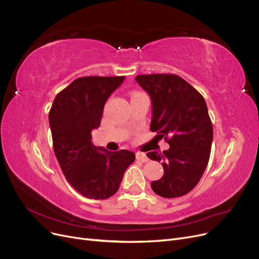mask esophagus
Masks as SVG:
<instances>
[{
    "label": "esophagus",
    "instance_id": "obj_1",
    "mask_svg": "<svg viewBox=\"0 0 259 259\" xmlns=\"http://www.w3.org/2000/svg\"><path fill=\"white\" fill-rule=\"evenodd\" d=\"M137 160H139V161H141L143 163L149 161L147 155H146L144 152H137Z\"/></svg>",
    "mask_w": 259,
    "mask_h": 259
}]
</instances>
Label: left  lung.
Here are the masks:
<instances>
[{
    "instance_id": "8db88e82",
    "label": "left lung",
    "mask_w": 259,
    "mask_h": 259,
    "mask_svg": "<svg viewBox=\"0 0 259 259\" xmlns=\"http://www.w3.org/2000/svg\"><path fill=\"white\" fill-rule=\"evenodd\" d=\"M136 80L151 98L150 130L170 146L163 153H147L164 168L151 188L164 198L184 196L198 184L209 160L212 125L205 100L175 74L139 75Z\"/></svg>"
}]
</instances>
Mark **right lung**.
I'll list each match as a JSON object with an SVG mask.
<instances>
[{
    "mask_svg": "<svg viewBox=\"0 0 259 259\" xmlns=\"http://www.w3.org/2000/svg\"><path fill=\"white\" fill-rule=\"evenodd\" d=\"M125 76H89L75 79L55 97L49 113L55 155L78 193L89 199L113 196L123 174L136 160L129 150L111 152L92 143L109 96Z\"/></svg>",
    "mask_w": 259,
    "mask_h": 259,
    "instance_id": "add662e5",
    "label": "right lung"
}]
</instances>
